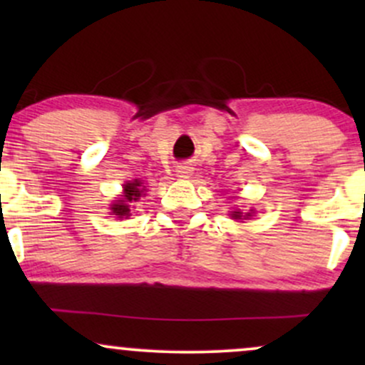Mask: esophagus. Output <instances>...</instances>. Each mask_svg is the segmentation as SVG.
<instances>
[{"label":"esophagus","instance_id":"obj_1","mask_svg":"<svg viewBox=\"0 0 365 365\" xmlns=\"http://www.w3.org/2000/svg\"><path fill=\"white\" fill-rule=\"evenodd\" d=\"M177 173L180 175V177H188V175L192 173V166L180 165V166H177Z\"/></svg>","mask_w":365,"mask_h":365}]
</instances>
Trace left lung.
<instances>
[{
  "mask_svg": "<svg viewBox=\"0 0 365 365\" xmlns=\"http://www.w3.org/2000/svg\"><path fill=\"white\" fill-rule=\"evenodd\" d=\"M242 216H244V212H240V211H233L232 212L233 220H242ZM245 216H250V215H245Z\"/></svg>",
  "mask_w": 365,
  "mask_h": 365,
  "instance_id": "obj_1",
  "label": "left lung"
}]
</instances>
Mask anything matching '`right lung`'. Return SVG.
Wrapping results in <instances>:
<instances>
[{"label":"right lung","mask_w":365,"mask_h":365,"mask_svg":"<svg viewBox=\"0 0 365 365\" xmlns=\"http://www.w3.org/2000/svg\"><path fill=\"white\" fill-rule=\"evenodd\" d=\"M123 188H125L123 199H120L118 202L113 204V207H111L113 215L118 216V217H128L130 216V207H132L133 204H135L137 200L140 199L142 192H144V188H142L139 180L127 183V185H125Z\"/></svg>","instance_id":"1"}]
</instances>
